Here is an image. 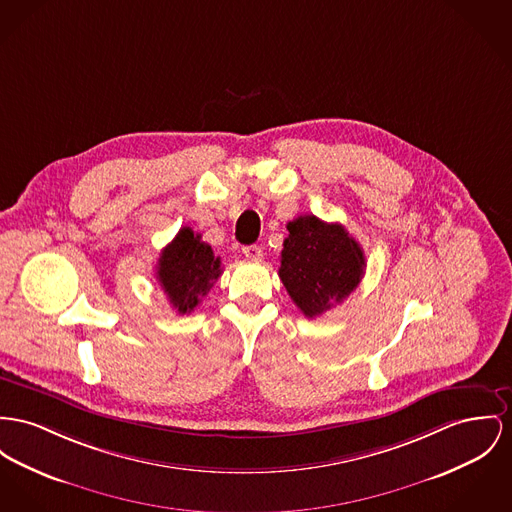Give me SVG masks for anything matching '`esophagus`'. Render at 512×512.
<instances>
[{"instance_id": "34e87169", "label": "esophagus", "mask_w": 512, "mask_h": 512, "mask_svg": "<svg viewBox=\"0 0 512 512\" xmlns=\"http://www.w3.org/2000/svg\"><path fill=\"white\" fill-rule=\"evenodd\" d=\"M242 254H244L248 260H254V262H256V260H262V256H264V254H262V248H260L258 244H248V246H244V248H242Z\"/></svg>"}]
</instances>
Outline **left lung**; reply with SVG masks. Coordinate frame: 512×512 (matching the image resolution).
Here are the masks:
<instances>
[{"label": "left lung", "instance_id": "1", "mask_svg": "<svg viewBox=\"0 0 512 512\" xmlns=\"http://www.w3.org/2000/svg\"><path fill=\"white\" fill-rule=\"evenodd\" d=\"M279 279L307 318L349 297L365 273V254L340 223L301 215L287 223Z\"/></svg>", "mask_w": 512, "mask_h": 512}]
</instances>
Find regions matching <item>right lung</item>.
Segmentation results:
<instances>
[{
    "label": "right lung",
    "instance_id": "add662e5",
    "mask_svg": "<svg viewBox=\"0 0 512 512\" xmlns=\"http://www.w3.org/2000/svg\"><path fill=\"white\" fill-rule=\"evenodd\" d=\"M219 273L221 260L190 227L178 231L171 244L163 248L157 264V279L178 314H190L198 307Z\"/></svg>",
    "mask_w": 512,
    "mask_h": 512
}]
</instances>
